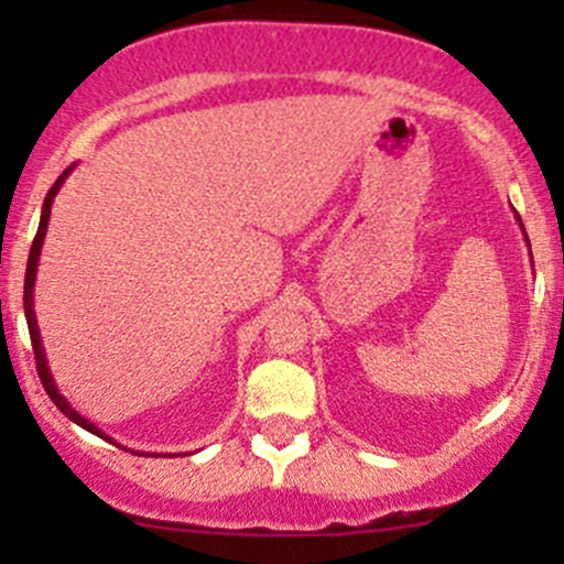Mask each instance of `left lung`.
Returning a JSON list of instances; mask_svg holds the SVG:
<instances>
[{
	"instance_id": "left-lung-1",
	"label": "left lung",
	"mask_w": 564,
	"mask_h": 564,
	"mask_svg": "<svg viewBox=\"0 0 564 564\" xmlns=\"http://www.w3.org/2000/svg\"><path fill=\"white\" fill-rule=\"evenodd\" d=\"M517 219H520V215H517ZM520 225H522V219H520Z\"/></svg>"
}]
</instances>
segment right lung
Returning <instances> with one entry per match:
<instances>
[{"label": "right lung", "instance_id": "1", "mask_svg": "<svg viewBox=\"0 0 564 564\" xmlns=\"http://www.w3.org/2000/svg\"><path fill=\"white\" fill-rule=\"evenodd\" d=\"M70 170H74V164L68 166L66 172L61 174V177L55 180V185L50 187L47 198H44V206H42V219H39V230H36V238L34 243H31V251H29V264H25V283H23V310H25V323H29V334H31V345H34V358H36V371H39V379H42L44 390H47L50 400L61 408L63 413L70 419L74 424L84 426L87 432H93L97 437H106V432H100L93 422H87V419L82 416V413H76L74 408L68 405V400L63 398L61 392H57L55 381H53V373H50V366H47V358H44V347H42V336H39V326H36V313H34V281H36V264H39V254H42V243H44V236H47V223H50V209H53V198L55 193L61 191L63 180L68 177ZM111 440V437H106Z\"/></svg>", "mask_w": 564, "mask_h": 564}]
</instances>
